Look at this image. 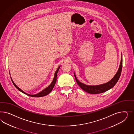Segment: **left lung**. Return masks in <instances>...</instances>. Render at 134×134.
Instances as JSON below:
<instances>
[{"instance_id": "obj_1", "label": "left lung", "mask_w": 134, "mask_h": 134, "mask_svg": "<svg viewBox=\"0 0 134 134\" xmlns=\"http://www.w3.org/2000/svg\"><path fill=\"white\" fill-rule=\"evenodd\" d=\"M122 68V55L121 53V61L119 65L117 73L115 75L113 78L110 80V81L105 83L102 84L100 85H85L79 81L76 77L75 73L74 72V76L76 79V81L77 82V85L80 86L81 89L85 91V92L90 94L102 93L105 92L108 90L113 88L115 84L117 83L121 73Z\"/></svg>"}]
</instances>
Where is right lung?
<instances>
[{
    "instance_id": "obj_1",
    "label": "right lung",
    "mask_w": 134,
    "mask_h": 134,
    "mask_svg": "<svg viewBox=\"0 0 134 134\" xmlns=\"http://www.w3.org/2000/svg\"><path fill=\"white\" fill-rule=\"evenodd\" d=\"M60 66H59L58 67V68L57 69V71H55V74H54V76L52 82H51V83L47 88H46L45 89L43 90L42 91H41L39 93L36 94L31 95V94H29L25 93L23 90H22L20 89V88L18 86H16V85L14 83V82L13 81L11 77V80H12V81L13 85L16 87V88L18 89L19 91H20V92H21L22 93L25 94V95H28L29 96L32 97H43V96H45L46 95H48V94L52 91V90H53V87H54V85H55V83H56V81H57V74L58 72V70H59V69L60 68Z\"/></svg>"
}]
</instances>
